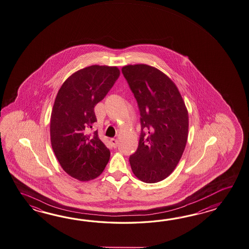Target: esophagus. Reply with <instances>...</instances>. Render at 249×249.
Returning a JSON list of instances; mask_svg holds the SVG:
<instances>
[{
	"label": "esophagus",
	"instance_id": "obj_1",
	"mask_svg": "<svg viewBox=\"0 0 249 249\" xmlns=\"http://www.w3.org/2000/svg\"><path fill=\"white\" fill-rule=\"evenodd\" d=\"M110 142H111V145H112L114 148L117 147V145H118V140H117L116 138H111Z\"/></svg>",
	"mask_w": 249,
	"mask_h": 249
}]
</instances>
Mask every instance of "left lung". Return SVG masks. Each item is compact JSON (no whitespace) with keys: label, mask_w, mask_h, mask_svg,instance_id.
<instances>
[{"label":"left lung","mask_w":249,"mask_h":249,"mask_svg":"<svg viewBox=\"0 0 249 249\" xmlns=\"http://www.w3.org/2000/svg\"><path fill=\"white\" fill-rule=\"evenodd\" d=\"M122 71L141 116L138 149L129 157L133 173L143 182H159L174 171L186 147L187 107L176 85L155 67L127 65Z\"/></svg>","instance_id":"obj_1"}]
</instances>
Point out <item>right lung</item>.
Masks as SVG:
<instances>
[{"label": "right lung", "mask_w": 249, "mask_h": 249, "mask_svg": "<svg viewBox=\"0 0 249 249\" xmlns=\"http://www.w3.org/2000/svg\"><path fill=\"white\" fill-rule=\"evenodd\" d=\"M120 76L115 66H92L73 73L56 95L51 114L52 147L61 168L74 178L89 181L101 175L110 160V150L97 130L86 133L96 122L94 108Z\"/></svg>", "instance_id": "right-lung-1"}]
</instances>
